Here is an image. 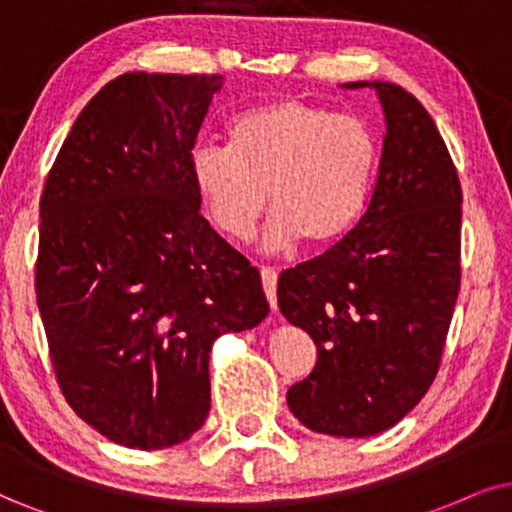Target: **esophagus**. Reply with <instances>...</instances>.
<instances>
[{
  "instance_id": "obj_1",
  "label": "esophagus",
  "mask_w": 512,
  "mask_h": 512,
  "mask_svg": "<svg viewBox=\"0 0 512 512\" xmlns=\"http://www.w3.org/2000/svg\"><path fill=\"white\" fill-rule=\"evenodd\" d=\"M262 286L264 293H267V300L271 304V309H276V281H278V271L274 267H262Z\"/></svg>"
}]
</instances>
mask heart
I'll return each mask as SVG.
<instances>
[{
	"instance_id": "1",
	"label": "heart",
	"mask_w": 512,
	"mask_h": 512,
	"mask_svg": "<svg viewBox=\"0 0 512 512\" xmlns=\"http://www.w3.org/2000/svg\"><path fill=\"white\" fill-rule=\"evenodd\" d=\"M380 146L373 127L300 99L252 103L226 122V144L198 141L189 158L193 191L212 226L245 241L271 203L262 243L286 252L328 243L364 212Z\"/></svg>"
}]
</instances>
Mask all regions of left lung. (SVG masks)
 Segmentation results:
<instances>
[{"label":"left lung","instance_id":"1","mask_svg":"<svg viewBox=\"0 0 512 512\" xmlns=\"http://www.w3.org/2000/svg\"><path fill=\"white\" fill-rule=\"evenodd\" d=\"M371 87L385 111L378 179L340 241L278 278L281 314L312 335L316 364L288 390L304 428L378 435L409 413L442 361L461 288L463 191L430 113L392 82Z\"/></svg>","mask_w":512,"mask_h":512}]
</instances>
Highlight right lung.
<instances>
[{"label": "right lung", "mask_w": 512, "mask_h": 512, "mask_svg": "<svg viewBox=\"0 0 512 512\" xmlns=\"http://www.w3.org/2000/svg\"><path fill=\"white\" fill-rule=\"evenodd\" d=\"M222 75L125 73L44 181L35 293L61 392L129 449L189 439L210 349L269 314L260 271L200 215L189 158Z\"/></svg>", "instance_id": "right-lung-1"}]
</instances>
